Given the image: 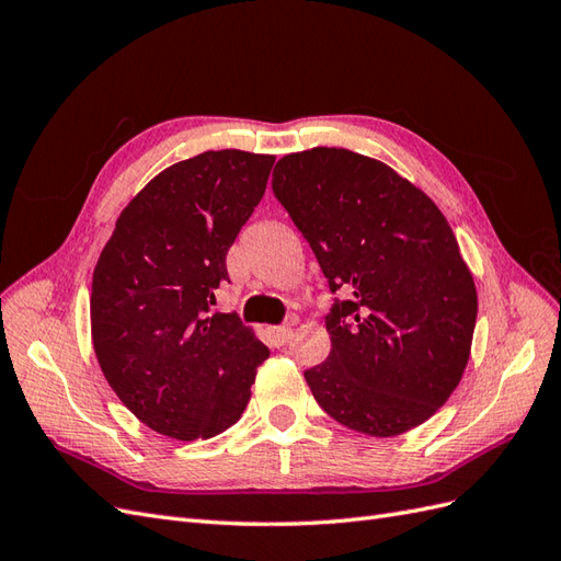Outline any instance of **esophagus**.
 <instances>
[{
    "mask_svg": "<svg viewBox=\"0 0 561 561\" xmlns=\"http://www.w3.org/2000/svg\"><path fill=\"white\" fill-rule=\"evenodd\" d=\"M268 334H271V342H274L276 346H285L293 339V330L290 328H271Z\"/></svg>",
    "mask_w": 561,
    "mask_h": 561,
    "instance_id": "1",
    "label": "esophagus"
}]
</instances>
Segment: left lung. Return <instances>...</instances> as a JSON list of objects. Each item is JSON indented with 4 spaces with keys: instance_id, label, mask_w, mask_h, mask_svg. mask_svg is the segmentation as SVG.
Segmentation results:
<instances>
[{
    "instance_id": "left-lung-1",
    "label": "left lung",
    "mask_w": 561,
    "mask_h": 561,
    "mask_svg": "<svg viewBox=\"0 0 561 561\" xmlns=\"http://www.w3.org/2000/svg\"><path fill=\"white\" fill-rule=\"evenodd\" d=\"M274 196L334 299L332 351L304 371L342 426L393 437L447 402L468 365L478 293L435 203L386 163L316 147L283 157Z\"/></svg>"
}]
</instances>
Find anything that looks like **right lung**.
I'll list each match as a JSON object with an SVG mask.
<instances>
[{"mask_svg":"<svg viewBox=\"0 0 561 561\" xmlns=\"http://www.w3.org/2000/svg\"><path fill=\"white\" fill-rule=\"evenodd\" d=\"M276 157L239 149L165 168L118 215L93 271L100 369L151 431L206 439L241 419L268 348L236 313H210L227 252Z\"/></svg>","mask_w":561,"mask_h":561,"instance_id":"1","label":"right lung"}]
</instances>
